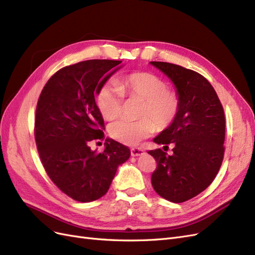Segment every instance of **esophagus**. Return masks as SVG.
<instances>
[{
	"label": "esophagus",
	"instance_id": "1",
	"mask_svg": "<svg viewBox=\"0 0 255 255\" xmlns=\"http://www.w3.org/2000/svg\"><path fill=\"white\" fill-rule=\"evenodd\" d=\"M130 154H132V156H140L143 154V151L140 148H132L130 149Z\"/></svg>",
	"mask_w": 255,
	"mask_h": 255
}]
</instances>
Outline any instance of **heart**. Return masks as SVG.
Segmentation results:
<instances>
[{
    "label": "heart",
    "instance_id": "obj_1",
    "mask_svg": "<svg viewBox=\"0 0 255 255\" xmlns=\"http://www.w3.org/2000/svg\"><path fill=\"white\" fill-rule=\"evenodd\" d=\"M123 97L141 101L137 121L119 120L110 127V134L123 144L135 145L154 130L165 129L179 112V98L169 91L167 85L156 75L134 72L123 75L115 84H107L99 90L97 104L106 120L118 118Z\"/></svg>",
    "mask_w": 255,
    "mask_h": 255
}]
</instances>
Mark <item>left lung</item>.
Returning <instances> with one entry per match:
<instances>
[{"mask_svg": "<svg viewBox=\"0 0 255 255\" xmlns=\"http://www.w3.org/2000/svg\"><path fill=\"white\" fill-rule=\"evenodd\" d=\"M171 81L179 98L173 122L155 137L157 144L173 145V154L149 151L157 163L151 182L157 194L173 203L185 202L210 186L222 164L226 120L215 89L204 76L164 61H151Z\"/></svg>", "mask_w": 255, "mask_h": 255, "instance_id": "1", "label": "left lung"}]
</instances>
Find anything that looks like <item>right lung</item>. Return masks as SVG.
<instances>
[{
	"mask_svg": "<svg viewBox=\"0 0 255 255\" xmlns=\"http://www.w3.org/2000/svg\"><path fill=\"white\" fill-rule=\"evenodd\" d=\"M121 63L91 59L65 67L51 76L38 100L35 139L42 165L53 183L76 201L103 197L130 156L128 146L111 138L102 153L88 144L104 138L95 97Z\"/></svg>",
	"mask_w": 255,
	"mask_h": 255,
	"instance_id": "obj_1",
	"label": "right lung"
}]
</instances>
